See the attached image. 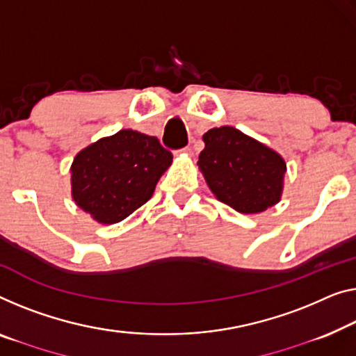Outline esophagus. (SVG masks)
Segmentation results:
<instances>
[{"label": "esophagus", "mask_w": 356, "mask_h": 356, "mask_svg": "<svg viewBox=\"0 0 356 356\" xmlns=\"http://www.w3.org/2000/svg\"><path fill=\"white\" fill-rule=\"evenodd\" d=\"M177 153H185V155H192V148L185 147V148H182V150H179Z\"/></svg>", "instance_id": "34e87169"}]
</instances>
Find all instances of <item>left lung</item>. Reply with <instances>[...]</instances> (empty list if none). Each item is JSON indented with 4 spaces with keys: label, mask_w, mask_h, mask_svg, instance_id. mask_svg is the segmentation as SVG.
<instances>
[{
    "label": "left lung",
    "mask_w": 356,
    "mask_h": 356,
    "mask_svg": "<svg viewBox=\"0 0 356 356\" xmlns=\"http://www.w3.org/2000/svg\"><path fill=\"white\" fill-rule=\"evenodd\" d=\"M198 168L220 203L241 214H259L280 203L284 158L232 126L212 127L203 136Z\"/></svg>",
    "instance_id": "1"
}]
</instances>
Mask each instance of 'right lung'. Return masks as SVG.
<instances>
[{
	"instance_id": "1",
	"label": "right lung",
	"mask_w": 356,
	"mask_h": 356,
	"mask_svg": "<svg viewBox=\"0 0 356 356\" xmlns=\"http://www.w3.org/2000/svg\"><path fill=\"white\" fill-rule=\"evenodd\" d=\"M171 164L172 153L156 137L121 129L76 153L72 198L99 224H118L152 198Z\"/></svg>"
}]
</instances>
